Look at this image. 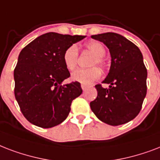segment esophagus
<instances>
[{
	"instance_id": "1",
	"label": "esophagus",
	"mask_w": 160,
	"mask_h": 160,
	"mask_svg": "<svg viewBox=\"0 0 160 160\" xmlns=\"http://www.w3.org/2000/svg\"><path fill=\"white\" fill-rule=\"evenodd\" d=\"M81 88H82V90L84 91V90H86L87 88H88V86H86V85H83V84H82Z\"/></svg>"
}]
</instances>
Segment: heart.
<instances>
[{"label": "heart", "mask_w": 160, "mask_h": 160, "mask_svg": "<svg viewBox=\"0 0 160 160\" xmlns=\"http://www.w3.org/2000/svg\"><path fill=\"white\" fill-rule=\"evenodd\" d=\"M86 48L94 55L91 62V66L99 65L100 67L105 66V61L103 56L106 53V49L102 43L97 41H92L86 44ZM78 59V48L76 45H72L66 49L63 54V62L68 70H73L77 66ZM101 77V71L97 67L90 68H78L72 73V79L80 83L90 84L97 81Z\"/></svg>", "instance_id": "1"}]
</instances>
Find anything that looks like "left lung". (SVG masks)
<instances>
[{
    "mask_svg": "<svg viewBox=\"0 0 160 160\" xmlns=\"http://www.w3.org/2000/svg\"><path fill=\"white\" fill-rule=\"evenodd\" d=\"M109 49L111 66L102 83L95 88L97 98L90 102L94 114L112 126L124 124L138 114L147 92V69L139 48L124 37L114 32L92 35Z\"/></svg>",
    "mask_w": 160,
    "mask_h": 160,
    "instance_id": "left-lung-1",
    "label": "left lung"
}]
</instances>
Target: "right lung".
I'll return each mask as SVG.
<instances>
[{
	"label": "right lung",
	"instance_id": "obj_1",
	"mask_svg": "<svg viewBox=\"0 0 160 160\" xmlns=\"http://www.w3.org/2000/svg\"><path fill=\"white\" fill-rule=\"evenodd\" d=\"M85 38L48 32L21 51L14 70V92L22 114L31 123L48 128L68 116L72 100L82 90L78 82L62 85L70 77L63 54Z\"/></svg>",
	"mask_w": 160,
	"mask_h": 160
}]
</instances>
